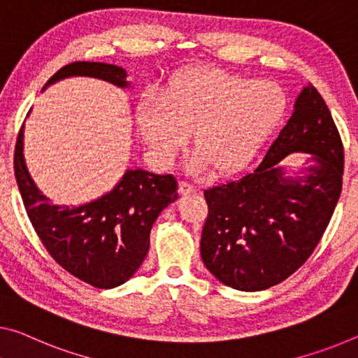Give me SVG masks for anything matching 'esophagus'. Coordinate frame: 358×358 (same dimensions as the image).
I'll return each mask as SVG.
<instances>
[{
	"mask_svg": "<svg viewBox=\"0 0 358 358\" xmlns=\"http://www.w3.org/2000/svg\"><path fill=\"white\" fill-rule=\"evenodd\" d=\"M179 192L182 195H190V194H195L196 192V185H194L190 182V180H180L179 182Z\"/></svg>",
	"mask_w": 358,
	"mask_h": 358,
	"instance_id": "34e87169",
	"label": "esophagus"
}]
</instances>
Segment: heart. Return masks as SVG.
<instances>
[{
	"mask_svg": "<svg viewBox=\"0 0 358 358\" xmlns=\"http://www.w3.org/2000/svg\"><path fill=\"white\" fill-rule=\"evenodd\" d=\"M287 97L271 81H250L217 69L176 75L164 94L148 91L136 120L148 147L171 162L194 131L196 163L232 171L251 160L282 122Z\"/></svg>",
	"mask_w": 358,
	"mask_h": 358,
	"instance_id": "b5f03b06",
	"label": "heart"
}]
</instances>
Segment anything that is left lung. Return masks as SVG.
<instances>
[{"label":"left lung","mask_w":358,"mask_h":358,"mask_svg":"<svg viewBox=\"0 0 358 358\" xmlns=\"http://www.w3.org/2000/svg\"><path fill=\"white\" fill-rule=\"evenodd\" d=\"M309 152L304 178H287L278 163ZM344 147L325 101L312 85L262 162L238 179L205 190L201 259L219 282L261 291L288 278L317 248L343 189Z\"/></svg>","instance_id":"8db88e82"}]
</instances>
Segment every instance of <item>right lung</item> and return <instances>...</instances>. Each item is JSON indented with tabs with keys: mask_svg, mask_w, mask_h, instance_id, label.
<instances>
[{
	"mask_svg": "<svg viewBox=\"0 0 358 358\" xmlns=\"http://www.w3.org/2000/svg\"><path fill=\"white\" fill-rule=\"evenodd\" d=\"M67 76L129 86L122 67L102 62H71L56 71L46 86ZM22 150L24 126L15 142L14 174L27 216L52 259L81 282L102 289L133 277L148 252L153 222L178 200L174 176L128 169L115 189L97 200L73 208L56 206L33 184Z\"/></svg>",
	"mask_w": 358,
	"mask_h": 358,
	"instance_id": "1",
	"label": "right lung"
}]
</instances>
